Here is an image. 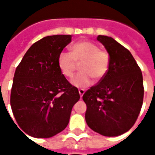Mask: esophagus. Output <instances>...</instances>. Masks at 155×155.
<instances>
[{
    "label": "esophagus",
    "instance_id": "esophagus-1",
    "mask_svg": "<svg viewBox=\"0 0 155 155\" xmlns=\"http://www.w3.org/2000/svg\"><path fill=\"white\" fill-rule=\"evenodd\" d=\"M79 93H80V97H83V95L84 94V93H85V90L84 89H79Z\"/></svg>",
    "mask_w": 155,
    "mask_h": 155
}]
</instances>
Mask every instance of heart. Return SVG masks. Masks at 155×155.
Wrapping results in <instances>:
<instances>
[{"label": "heart", "mask_w": 155, "mask_h": 155, "mask_svg": "<svg viewBox=\"0 0 155 155\" xmlns=\"http://www.w3.org/2000/svg\"><path fill=\"white\" fill-rule=\"evenodd\" d=\"M71 54L61 53L58 57V67L65 77L71 78L80 65V73L71 80L76 87L85 88L95 81L102 80L108 73L110 55L106 50L91 41H78L70 48Z\"/></svg>", "instance_id": "b5f03b06"}]
</instances>
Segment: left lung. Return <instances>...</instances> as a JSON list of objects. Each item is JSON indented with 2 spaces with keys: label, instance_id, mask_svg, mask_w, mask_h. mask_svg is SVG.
I'll list each match as a JSON object with an SVG mask.
<instances>
[{
  "label": "left lung",
  "instance_id": "1",
  "mask_svg": "<svg viewBox=\"0 0 155 155\" xmlns=\"http://www.w3.org/2000/svg\"><path fill=\"white\" fill-rule=\"evenodd\" d=\"M110 55L106 75L83 95L87 105L86 122L93 131L105 136H117L136 123L143 101L140 68L128 49L113 38L98 35Z\"/></svg>",
  "mask_w": 155,
  "mask_h": 155
}]
</instances>
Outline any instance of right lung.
I'll return each mask as SVG.
<instances>
[{
  "label": "right lung",
  "instance_id": "obj_1",
  "mask_svg": "<svg viewBox=\"0 0 155 155\" xmlns=\"http://www.w3.org/2000/svg\"><path fill=\"white\" fill-rule=\"evenodd\" d=\"M71 41L70 35L41 38L15 69L10 104L18 125L30 136L49 138L62 132L80 100L78 89L58 67V57Z\"/></svg>",
  "mask_w": 155,
  "mask_h": 155
}]
</instances>
